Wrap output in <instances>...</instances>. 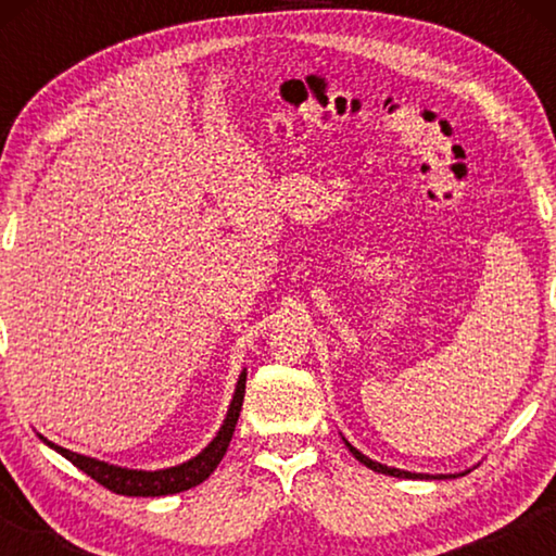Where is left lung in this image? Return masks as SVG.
Here are the masks:
<instances>
[{
  "instance_id": "obj_1",
  "label": "left lung",
  "mask_w": 556,
  "mask_h": 556,
  "mask_svg": "<svg viewBox=\"0 0 556 556\" xmlns=\"http://www.w3.org/2000/svg\"><path fill=\"white\" fill-rule=\"evenodd\" d=\"M341 439H343V444L348 446V451H351V454L361 460L363 466H368L370 470H378V473H384V476H394V478H412V481H448V478H458V476H466L470 468H466V470H460V473H414V470H404V468H394V466H384V464H380V460H372L370 456H365L363 451H357L351 441H348L343 434H341Z\"/></svg>"
}]
</instances>
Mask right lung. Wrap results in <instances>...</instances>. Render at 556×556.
Masks as SVG:
<instances>
[{"instance_id": "obj_1", "label": "right lung", "mask_w": 556, "mask_h": 556, "mask_svg": "<svg viewBox=\"0 0 556 556\" xmlns=\"http://www.w3.org/2000/svg\"><path fill=\"white\" fill-rule=\"evenodd\" d=\"M244 382H248V370L242 368L238 384H235L232 400L228 414H225L223 425L218 429V434L211 439V444L201 448L199 454L191 456L184 464L178 466H168V468H156V470H144V468H127V466H117V464H108V460L92 458L86 454H78V451L63 448L53 441L39 434L46 446H51L53 451H59L63 458H68L73 466H78L83 473H88L92 481H98L100 485L110 488L112 493L119 495H131V497H159V495H174L188 491V488L203 483L208 478L225 456V451L230 446L235 425H238L240 409H242V400H244Z\"/></svg>"}]
</instances>
